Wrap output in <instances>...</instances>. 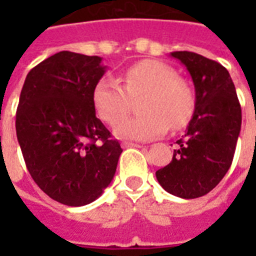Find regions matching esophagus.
Instances as JSON below:
<instances>
[{
    "label": "esophagus",
    "mask_w": 256,
    "mask_h": 256,
    "mask_svg": "<svg viewBox=\"0 0 256 256\" xmlns=\"http://www.w3.org/2000/svg\"><path fill=\"white\" fill-rule=\"evenodd\" d=\"M122 146H124V148H142L140 144H132V142H124Z\"/></svg>",
    "instance_id": "34e87169"
}]
</instances>
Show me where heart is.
<instances>
[{"instance_id": "heart-1", "label": "heart", "mask_w": 256, "mask_h": 256, "mask_svg": "<svg viewBox=\"0 0 256 256\" xmlns=\"http://www.w3.org/2000/svg\"><path fill=\"white\" fill-rule=\"evenodd\" d=\"M124 86L114 78L104 77L92 90V104L108 124L128 112L132 98L148 94L144 116H126L114 126L124 140H150L164 136L168 128H180L188 124L195 108V96L172 68L160 61L136 62L122 74Z\"/></svg>"}]
</instances>
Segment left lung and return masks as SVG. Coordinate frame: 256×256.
I'll use <instances>...</instances> for the list:
<instances>
[{
	"mask_svg": "<svg viewBox=\"0 0 256 256\" xmlns=\"http://www.w3.org/2000/svg\"><path fill=\"white\" fill-rule=\"evenodd\" d=\"M195 88V108L170 164L156 171L164 190L183 199L210 192L230 168L238 142L242 108L224 66L192 52H172Z\"/></svg>",
	"mask_w": 256,
	"mask_h": 256,
	"instance_id": "left-lung-1",
	"label": "left lung"
}]
</instances>
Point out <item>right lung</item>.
<instances>
[{
    "instance_id": "add662e5",
    "label": "right lung",
    "mask_w": 256,
    "mask_h": 256,
    "mask_svg": "<svg viewBox=\"0 0 256 256\" xmlns=\"http://www.w3.org/2000/svg\"><path fill=\"white\" fill-rule=\"evenodd\" d=\"M102 58L60 52L26 76L16 116L22 156L45 194L66 206L94 202L114 178L120 142L96 116Z\"/></svg>"
}]
</instances>
